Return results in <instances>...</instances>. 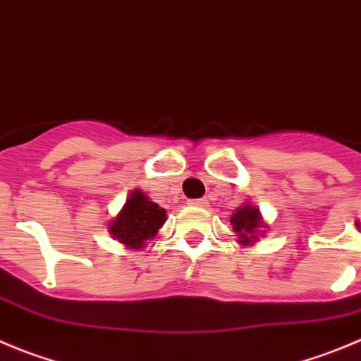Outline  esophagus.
<instances>
[{"label":"esophagus","mask_w":361,"mask_h":361,"mask_svg":"<svg viewBox=\"0 0 361 361\" xmlns=\"http://www.w3.org/2000/svg\"><path fill=\"white\" fill-rule=\"evenodd\" d=\"M191 205H197V207H207L209 200H205V198H197V200H190Z\"/></svg>","instance_id":"34e87169"}]
</instances>
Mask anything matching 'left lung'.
<instances>
[{
	"mask_svg": "<svg viewBox=\"0 0 361 361\" xmlns=\"http://www.w3.org/2000/svg\"><path fill=\"white\" fill-rule=\"evenodd\" d=\"M230 223L234 226V232H238L241 245H252L260 235H264L262 216L257 205L245 204L243 207L235 209Z\"/></svg>",
	"mask_w": 361,
	"mask_h": 361,
	"instance_id": "left-lung-1",
	"label": "left lung"
}]
</instances>
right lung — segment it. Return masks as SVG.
<instances>
[{
  "label": "right lung",
  "instance_id": "add662e5",
  "mask_svg": "<svg viewBox=\"0 0 361 361\" xmlns=\"http://www.w3.org/2000/svg\"><path fill=\"white\" fill-rule=\"evenodd\" d=\"M166 221V211L150 202L140 190L131 191L122 211L109 223V234L127 248H145V243L157 234Z\"/></svg>",
  "mask_w": 361,
  "mask_h": 361
}]
</instances>
